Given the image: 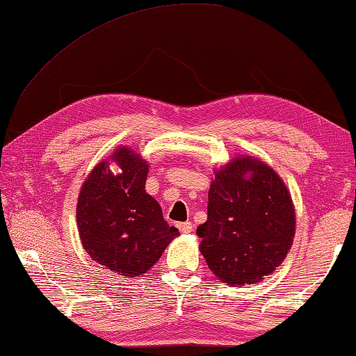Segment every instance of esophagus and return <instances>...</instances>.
Returning <instances> with one entry per match:
<instances>
[{
  "mask_svg": "<svg viewBox=\"0 0 356 356\" xmlns=\"http://www.w3.org/2000/svg\"><path fill=\"white\" fill-rule=\"evenodd\" d=\"M177 228H179L180 233L188 234V233H191V231H193V225H191V222H184V223H177Z\"/></svg>",
  "mask_w": 356,
  "mask_h": 356,
  "instance_id": "1",
  "label": "esophagus"
}]
</instances>
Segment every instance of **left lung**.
Listing matches in <instances>:
<instances>
[{
	"label": "left lung",
	"mask_w": 356,
	"mask_h": 356,
	"mask_svg": "<svg viewBox=\"0 0 356 356\" xmlns=\"http://www.w3.org/2000/svg\"><path fill=\"white\" fill-rule=\"evenodd\" d=\"M207 220L196 233L209 269L227 285L258 284L289 255L296 231L290 190L266 163L239 155L213 169Z\"/></svg>",
	"instance_id": "8db88e82"
}]
</instances>
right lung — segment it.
<instances>
[{
  "mask_svg": "<svg viewBox=\"0 0 356 356\" xmlns=\"http://www.w3.org/2000/svg\"><path fill=\"white\" fill-rule=\"evenodd\" d=\"M118 166V172L110 169ZM149 163L127 145L99 161L79 191L76 220L82 247L101 266L139 277L160 259L179 231L145 191Z\"/></svg>",
  "mask_w": 356,
  "mask_h": 356,
  "instance_id": "right-lung-1",
  "label": "right lung"
}]
</instances>
